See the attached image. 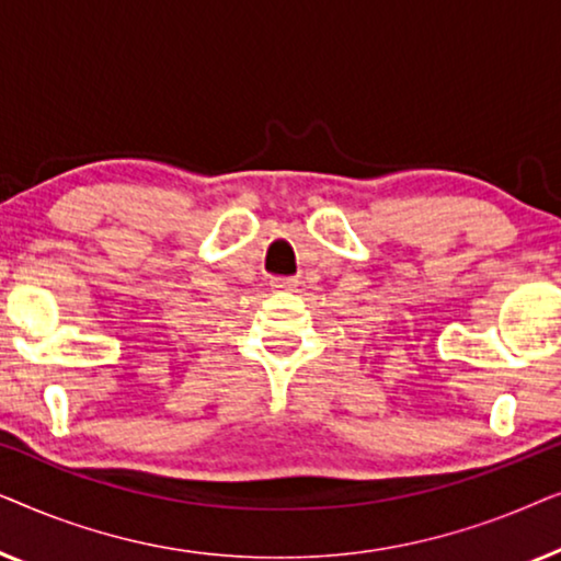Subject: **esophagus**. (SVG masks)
Instances as JSON below:
<instances>
[{
	"label": "esophagus",
	"mask_w": 561,
	"mask_h": 561,
	"mask_svg": "<svg viewBox=\"0 0 561 561\" xmlns=\"http://www.w3.org/2000/svg\"><path fill=\"white\" fill-rule=\"evenodd\" d=\"M271 286L275 290H296L298 288V280L296 278H273Z\"/></svg>",
	"instance_id": "34e87169"
}]
</instances>
